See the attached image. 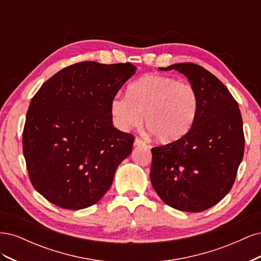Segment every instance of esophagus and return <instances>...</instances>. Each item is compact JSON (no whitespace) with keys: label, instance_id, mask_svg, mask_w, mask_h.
<instances>
[{"label":"esophagus","instance_id":"34e87169","mask_svg":"<svg viewBox=\"0 0 261 261\" xmlns=\"http://www.w3.org/2000/svg\"><path fill=\"white\" fill-rule=\"evenodd\" d=\"M134 146H146V143L143 139H140V138L137 137L135 139V141H134Z\"/></svg>","mask_w":261,"mask_h":261}]
</instances>
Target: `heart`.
Instances as JSON below:
<instances>
[{"instance_id":"1","label":"heart","mask_w":261,"mask_h":261,"mask_svg":"<svg viewBox=\"0 0 261 261\" xmlns=\"http://www.w3.org/2000/svg\"><path fill=\"white\" fill-rule=\"evenodd\" d=\"M199 97L195 86L172 76L150 74L129 85L127 96L116 94L110 110L114 124L122 130L143 122L155 139L174 143L192 128L198 112Z\"/></svg>"}]
</instances>
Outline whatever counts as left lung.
Wrapping results in <instances>:
<instances>
[{
	"mask_svg": "<svg viewBox=\"0 0 261 261\" xmlns=\"http://www.w3.org/2000/svg\"><path fill=\"white\" fill-rule=\"evenodd\" d=\"M160 69L184 74L198 92L199 107L184 137L151 149L150 178L170 207L200 212L218 203L235 181L245 146L241 111L226 87L203 67L178 63Z\"/></svg>",
	"mask_w": 261,
	"mask_h": 261,
	"instance_id": "8db88e82",
	"label": "left lung"
}]
</instances>
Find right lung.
<instances>
[{
	"mask_svg": "<svg viewBox=\"0 0 261 261\" xmlns=\"http://www.w3.org/2000/svg\"><path fill=\"white\" fill-rule=\"evenodd\" d=\"M136 69L129 62L76 63L31 100L22 152L31 184L55 206L80 210L98 202L130 154L135 137L112 125L110 105Z\"/></svg>",
	"mask_w": 261,
	"mask_h": 261,
	"instance_id": "right-lung-1",
	"label": "right lung"
}]
</instances>
